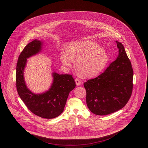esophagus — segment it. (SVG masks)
<instances>
[{
	"instance_id": "obj_1",
	"label": "esophagus",
	"mask_w": 148,
	"mask_h": 148,
	"mask_svg": "<svg viewBox=\"0 0 148 148\" xmlns=\"http://www.w3.org/2000/svg\"><path fill=\"white\" fill-rule=\"evenodd\" d=\"M75 83H76V85H77V86H79V85H80L81 84V83H82V82H81V81L79 79H75Z\"/></svg>"
}]
</instances>
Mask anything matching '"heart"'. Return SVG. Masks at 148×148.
I'll return each mask as SVG.
<instances>
[{
    "label": "heart",
    "instance_id": "b5f03b06",
    "mask_svg": "<svg viewBox=\"0 0 148 148\" xmlns=\"http://www.w3.org/2000/svg\"><path fill=\"white\" fill-rule=\"evenodd\" d=\"M60 59L64 66L68 67H72L77 61V71L84 77L98 75L106 67L109 59L106 50L90 40L71 44L68 49L61 52Z\"/></svg>",
    "mask_w": 148,
    "mask_h": 148
}]
</instances>
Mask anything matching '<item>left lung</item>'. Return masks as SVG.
<instances>
[{
  "instance_id": "1",
  "label": "left lung",
  "mask_w": 148,
  "mask_h": 148,
  "mask_svg": "<svg viewBox=\"0 0 148 148\" xmlns=\"http://www.w3.org/2000/svg\"><path fill=\"white\" fill-rule=\"evenodd\" d=\"M119 55L103 73L84 83L86 104L94 114L106 115L122 109L133 92V70L123 45L116 41Z\"/></svg>"
}]
</instances>
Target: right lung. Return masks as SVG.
<instances>
[{
    "mask_svg": "<svg viewBox=\"0 0 148 148\" xmlns=\"http://www.w3.org/2000/svg\"><path fill=\"white\" fill-rule=\"evenodd\" d=\"M42 45L40 41L34 40L21 51L16 64V86L20 98L31 112L41 118L53 119L63 113L69 94L76 84L71 75L58 74L54 72L53 83L48 91L35 94L29 90L24 79L27 59L39 53Z\"/></svg>",
    "mask_w": 148,
    "mask_h": 148,
    "instance_id": "add662e5",
    "label": "right lung"
}]
</instances>
